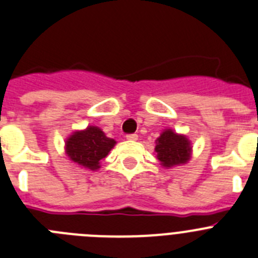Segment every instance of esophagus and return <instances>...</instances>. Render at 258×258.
<instances>
[{"mask_svg": "<svg viewBox=\"0 0 258 258\" xmlns=\"http://www.w3.org/2000/svg\"><path fill=\"white\" fill-rule=\"evenodd\" d=\"M126 140H129V141H137L138 140V134H127L126 136Z\"/></svg>", "mask_w": 258, "mask_h": 258, "instance_id": "esophagus-1", "label": "esophagus"}]
</instances>
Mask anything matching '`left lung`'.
I'll return each instance as SVG.
<instances>
[{"instance_id": "1", "label": "left lung", "mask_w": 258, "mask_h": 258, "mask_svg": "<svg viewBox=\"0 0 258 258\" xmlns=\"http://www.w3.org/2000/svg\"><path fill=\"white\" fill-rule=\"evenodd\" d=\"M156 157L165 168L186 164L191 157V143L186 136L165 129L156 140Z\"/></svg>"}]
</instances>
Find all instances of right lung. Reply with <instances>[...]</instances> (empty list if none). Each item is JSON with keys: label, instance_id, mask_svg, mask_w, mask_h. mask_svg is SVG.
<instances>
[{"label": "right lung", "instance_id": "1", "mask_svg": "<svg viewBox=\"0 0 258 258\" xmlns=\"http://www.w3.org/2000/svg\"><path fill=\"white\" fill-rule=\"evenodd\" d=\"M116 141L106 137L97 126H88L85 131L75 132L66 141V154L70 160L86 169H99V163L113 149Z\"/></svg>", "mask_w": 258, "mask_h": 258}]
</instances>
